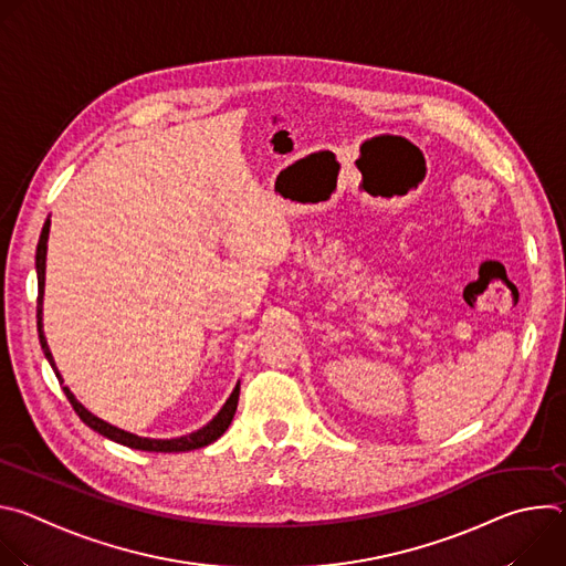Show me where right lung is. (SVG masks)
<instances>
[{
  "label": "right lung",
  "mask_w": 566,
  "mask_h": 566,
  "mask_svg": "<svg viewBox=\"0 0 566 566\" xmlns=\"http://www.w3.org/2000/svg\"><path fill=\"white\" fill-rule=\"evenodd\" d=\"M49 228H51V219L44 221L42 226V234H40V241H38V251H35V269H38V334H40V345H42V352L46 356V360L51 363L60 385L64 382L57 367H55V360L51 356V349L46 345V338H44V329H42V300H44V271H46V241H49ZM64 394L69 398V402L73 406L75 415L83 419V423H87L92 430H96L98 434L120 443V446H127V448H134V450H145V452H188V450H197V448H203V446H210L212 441H217L226 430L228 426L232 423V417H234V410H237V400H239V382L234 385L232 394L228 396V400L223 402V408L217 412V417L203 426L201 430L192 432V434H186V437H177V439H147V437H136L132 432H125L116 426H109L107 421L94 417L83 402H80L69 387H64Z\"/></svg>",
  "instance_id": "right-lung-1"
}]
</instances>
